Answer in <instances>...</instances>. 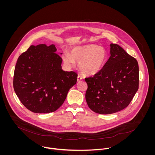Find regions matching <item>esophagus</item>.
Segmentation results:
<instances>
[{
	"instance_id": "34e87169",
	"label": "esophagus",
	"mask_w": 155,
	"mask_h": 155,
	"mask_svg": "<svg viewBox=\"0 0 155 155\" xmlns=\"http://www.w3.org/2000/svg\"><path fill=\"white\" fill-rule=\"evenodd\" d=\"M82 79V76L81 75H78V82H79V81H81Z\"/></svg>"
}]
</instances>
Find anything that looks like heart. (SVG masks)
Returning a JSON list of instances; mask_svg holds the SVG:
<instances>
[{"label": "heart", "instance_id": "1", "mask_svg": "<svg viewBox=\"0 0 155 155\" xmlns=\"http://www.w3.org/2000/svg\"><path fill=\"white\" fill-rule=\"evenodd\" d=\"M107 58L106 50L96 45H88L73 48L70 54L66 53L63 60L69 66L79 62L80 70L86 75H94L104 66Z\"/></svg>", "mask_w": 155, "mask_h": 155}]
</instances>
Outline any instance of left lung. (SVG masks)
<instances>
[{"label": "left lung", "mask_w": 155, "mask_h": 155, "mask_svg": "<svg viewBox=\"0 0 155 155\" xmlns=\"http://www.w3.org/2000/svg\"><path fill=\"white\" fill-rule=\"evenodd\" d=\"M110 57L101 70L85 79V98L90 109L112 114L128 106L139 87L137 60L119 45L110 44Z\"/></svg>", "instance_id": "left-lung-1"}]
</instances>
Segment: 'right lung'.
<instances>
[{
    "mask_svg": "<svg viewBox=\"0 0 155 155\" xmlns=\"http://www.w3.org/2000/svg\"><path fill=\"white\" fill-rule=\"evenodd\" d=\"M56 51L54 45H31L17 60L13 87L22 104L32 112L57 110L76 84L77 73L61 69L63 60Z\"/></svg>",
    "mask_w": 155,
    "mask_h": 155,
    "instance_id": "1",
    "label": "right lung"
}]
</instances>
